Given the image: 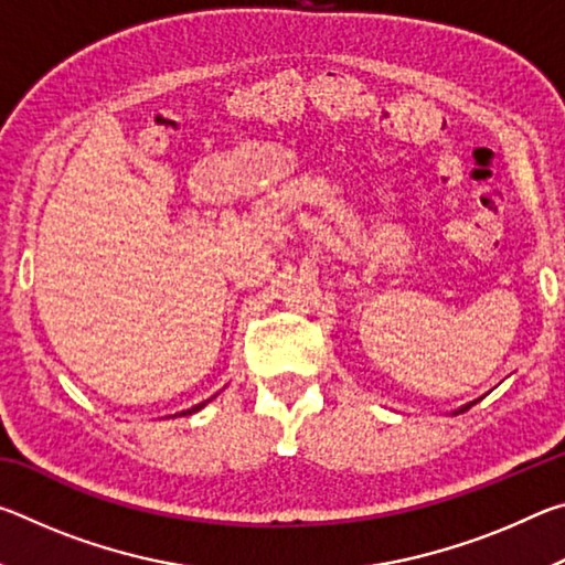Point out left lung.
Returning a JSON list of instances; mask_svg holds the SVG:
<instances>
[{"label": "left lung", "instance_id": "left-lung-1", "mask_svg": "<svg viewBox=\"0 0 565 565\" xmlns=\"http://www.w3.org/2000/svg\"><path fill=\"white\" fill-rule=\"evenodd\" d=\"M478 401H481V398H478ZM478 401H471V404H466V406H461V408H456V411H454V416H456V414H463V411H468V408H471L473 404H478Z\"/></svg>", "mask_w": 565, "mask_h": 565}]
</instances>
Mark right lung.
Masks as SVG:
<instances>
[{"label":"right lung","mask_w":565,"mask_h":565,"mask_svg":"<svg viewBox=\"0 0 565 565\" xmlns=\"http://www.w3.org/2000/svg\"><path fill=\"white\" fill-rule=\"evenodd\" d=\"M206 404H209V401H202V404H196V406H191V408H189V411H181V414H184V416H186V414H196V411H202V408H204V406H206Z\"/></svg>","instance_id":"right-lung-1"}]
</instances>
